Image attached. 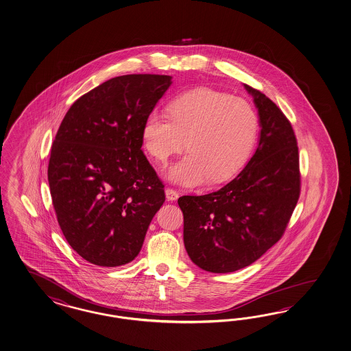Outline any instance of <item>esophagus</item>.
Listing matches in <instances>:
<instances>
[{
  "mask_svg": "<svg viewBox=\"0 0 351 351\" xmlns=\"http://www.w3.org/2000/svg\"><path fill=\"white\" fill-rule=\"evenodd\" d=\"M166 197H167L169 202H173L179 197V193L175 189L167 188L166 189Z\"/></svg>",
  "mask_w": 351,
  "mask_h": 351,
  "instance_id": "1",
  "label": "esophagus"
}]
</instances>
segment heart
Segmentation results:
<instances>
[{
    "label": "heart",
    "instance_id": "b5f03b06",
    "mask_svg": "<svg viewBox=\"0 0 351 351\" xmlns=\"http://www.w3.org/2000/svg\"><path fill=\"white\" fill-rule=\"evenodd\" d=\"M257 115L243 99L195 88L169 104V115L149 112L142 125V142L154 161L166 163L186 141L189 154L169 176L182 185L230 179L246 162L256 139Z\"/></svg>",
    "mask_w": 351,
    "mask_h": 351
}]
</instances>
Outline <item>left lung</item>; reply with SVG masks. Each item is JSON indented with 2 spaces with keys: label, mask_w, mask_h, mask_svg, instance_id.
Returning a JSON list of instances; mask_svg holds the SVG:
<instances>
[{
  "label": "left lung",
  "mask_w": 351,
  "mask_h": 351,
  "mask_svg": "<svg viewBox=\"0 0 351 351\" xmlns=\"http://www.w3.org/2000/svg\"><path fill=\"white\" fill-rule=\"evenodd\" d=\"M245 87L260 117L256 152L222 189L178 200L188 255L210 273H232L263 256L282 239L300 199V154L291 121L261 91Z\"/></svg>",
  "instance_id": "left-lung-1"
}]
</instances>
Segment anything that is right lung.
Here are the masks:
<instances>
[{"label": "right lung", "mask_w": 351, "mask_h": 351, "mask_svg": "<svg viewBox=\"0 0 351 351\" xmlns=\"http://www.w3.org/2000/svg\"><path fill=\"white\" fill-rule=\"evenodd\" d=\"M171 85L166 75H125L77 99L51 145L48 181L69 246L94 265L137 257L165 202L142 148L145 117Z\"/></svg>", "instance_id": "obj_1"}]
</instances>
